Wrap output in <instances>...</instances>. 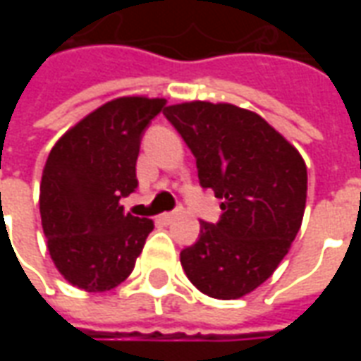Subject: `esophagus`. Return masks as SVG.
Masks as SVG:
<instances>
[{"mask_svg": "<svg viewBox=\"0 0 361 361\" xmlns=\"http://www.w3.org/2000/svg\"><path fill=\"white\" fill-rule=\"evenodd\" d=\"M176 216H178V212H164V214H160V220L168 224V222H172V220L176 219Z\"/></svg>", "mask_w": 361, "mask_h": 361, "instance_id": "1", "label": "esophagus"}]
</instances>
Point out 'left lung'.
<instances>
[{
  "label": "left lung",
  "mask_w": 361,
  "mask_h": 361,
  "mask_svg": "<svg viewBox=\"0 0 361 361\" xmlns=\"http://www.w3.org/2000/svg\"><path fill=\"white\" fill-rule=\"evenodd\" d=\"M164 116L197 158L199 181L224 211L180 253L191 284L238 300L271 279L300 232L307 199L302 154L259 114L228 102L172 104Z\"/></svg>",
  "instance_id": "8db88e82"
}]
</instances>
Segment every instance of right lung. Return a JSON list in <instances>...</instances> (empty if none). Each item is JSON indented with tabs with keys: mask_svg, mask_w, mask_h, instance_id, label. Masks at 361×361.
Returning a JSON list of instances; mask_svg holds the SVG:
<instances>
[{
	"mask_svg": "<svg viewBox=\"0 0 361 361\" xmlns=\"http://www.w3.org/2000/svg\"><path fill=\"white\" fill-rule=\"evenodd\" d=\"M164 98L119 96L77 121L51 147L40 181V219L59 274L85 292L111 290L131 274L154 222L123 212L137 188L145 127Z\"/></svg>",
	"mask_w": 361,
	"mask_h": 361,
	"instance_id": "obj_1",
	"label": "right lung"
}]
</instances>
